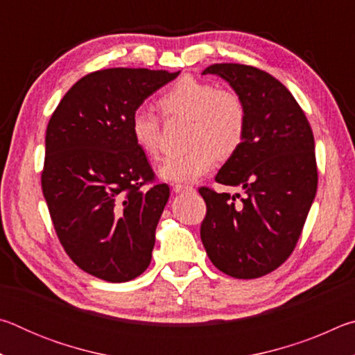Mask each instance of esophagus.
Returning a JSON list of instances; mask_svg holds the SVG:
<instances>
[{"instance_id": "obj_1", "label": "esophagus", "mask_w": 355, "mask_h": 355, "mask_svg": "<svg viewBox=\"0 0 355 355\" xmlns=\"http://www.w3.org/2000/svg\"><path fill=\"white\" fill-rule=\"evenodd\" d=\"M173 191L178 192V194H184V192H192V191H194V188H192V186H189V184L177 183V184H173Z\"/></svg>"}]
</instances>
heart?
<instances>
[{
    "label": "heart",
    "instance_id": "1",
    "mask_svg": "<svg viewBox=\"0 0 355 355\" xmlns=\"http://www.w3.org/2000/svg\"><path fill=\"white\" fill-rule=\"evenodd\" d=\"M156 105L166 119L189 120L191 147L166 158L158 171L167 182H192L205 175L216 156L228 158L244 141L248 105L235 89L183 76L159 95ZM131 136L148 158L161 155V120L155 114L136 111L131 116Z\"/></svg>",
    "mask_w": 355,
    "mask_h": 355
}]
</instances>
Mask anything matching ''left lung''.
<instances>
[{
	"instance_id": "left-lung-1",
	"label": "left lung",
	"mask_w": 355,
	"mask_h": 355,
	"mask_svg": "<svg viewBox=\"0 0 355 355\" xmlns=\"http://www.w3.org/2000/svg\"><path fill=\"white\" fill-rule=\"evenodd\" d=\"M202 73L219 75L241 95L248 130L214 178L244 196L202 186L207 214L200 238L219 271L257 279L285 263L302 233L318 188L313 131L291 92L266 71L213 64Z\"/></svg>"
}]
</instances>
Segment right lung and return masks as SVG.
<instances>
[{"label":"right lung","mask_w":355,"mask_h":355,"mask_svg":"<svg viewBox=\"0 0 355 355\" xmlns=\"http://www.w3.org/2000/svg\"><path fill=\"white\" fill-rule=\"evenodd\" d=\"M180 71L105 69L76 81L48 122L42 191L78 268L120 284L148 268L169 200L131 136V116Z\"/></svg>","instance_id":"right-lung-1"}]
</instances>
